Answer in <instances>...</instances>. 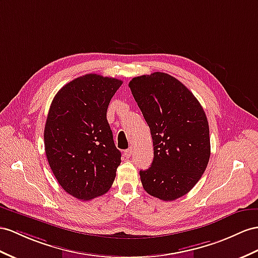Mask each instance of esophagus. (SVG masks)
Returning <instances> with one entry per match:
<instances>
[{
    "label": "esophagus",
    "mask_w": 258,
    "mask_h": 258,
    "mask_svg": "<svg viewBox=\"0 0 258 258\" xmlns=\"http://www.w3.org/2000/svg\"><path fill=\"white\" fill-rule=\"evenodd\" d=\"M132 154H133V148H132V147H130L126 150H124V156L126 158H130L132 156Z\"/></svg>",
    "instance_id": "obj_1"
}]
</instances>
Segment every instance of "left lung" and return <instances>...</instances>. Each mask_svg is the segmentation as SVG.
<instances>
[{"mask_svg":"<svg viewBox=\"0 0 258 258\" xmlns=\"http://www.w3.org/2000/svg\"><path fill=\"white\" fill-rule=\"evenodd\" d=\"M128 87L154 144L153 163L140 171L143 187L159 200L174 201L187 194L207 168V116L192 92L166 73L134 77Z\"/></svg>","mask_w":258,"mask_h":258,"instance_id":"obj_1","label":"left lung"}]
</instances>
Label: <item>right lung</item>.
I'll use <instances>...</instances> for the list:
<instances>
[{
    "label": "right lung",
    "instance_id": "right-lung-1",
    "mask_svg": "<svg viewBox=\"0 0 258 258\" xmlns=\"http://www.w3.org/2000/svg\"><path fill=\"white\" fill-rule=\"evenodd\" d=\"M122 83L84 75L63 86L50 105L45 155L58 184L77 200L103 195L115 179L121 151L114 145L107 110Z\"/></svg>",
    "mask_w": 258,
    "mask_h": 258
}]
</instances>
